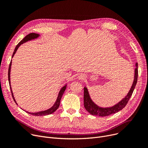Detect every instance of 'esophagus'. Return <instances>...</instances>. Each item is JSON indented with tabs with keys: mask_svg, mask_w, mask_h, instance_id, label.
I'll return each instance as SVG.
<instances>
[{
	"mask_svg": "<svg viewBox=\"0 0 148 148\" xmlns=\"http://www.w3.org/2000/svg\"><path fill=\"white\" fill-rule=\"evenodd\" d=\"M78 77H79V79H84V76L83 75H79Z\"/></svg>",
	"mask_w": 148,
	"mask_h": 148,
	"instance_id": "esophagus-1",
	"label": "esophagus"
}]
</instances>
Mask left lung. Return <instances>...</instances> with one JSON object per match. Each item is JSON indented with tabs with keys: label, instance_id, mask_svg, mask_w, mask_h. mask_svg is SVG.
<instances>
[{
	"label": "left lung",
	"instance_id": "8db88e82",
	"mask_svg": "<svg viewBox=\"0 0 148 148\" xmlns=\"http://www.w3.org/2000/svg\"><path fill=\"white\" fill-rule=\"evenodd\" d=\"M136 68L135 69V75H134V80L132 86L127 95L124 99H123L120 102L115 105L114 106L110 108H101L97 107L96 104H95L91 100L88 90L86 87L84 88V105L86 110L91 115L94 116H99L101 117L107 116L112 114H114L116 112L122 110L128 103L131 96L135 88V87L137 84V78H138V64L136 63Z\"/></svg>",
	"mask_w": 148,
	"mask_h": 148
}]
</instances>
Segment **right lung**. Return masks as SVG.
<instances>
[{
    "label": "right lung",
    "instance_id": "add662e5",
    "mask_svg": "<svg viewBox=\"0 0 148 148\" xmlns=\"http://www.w3.org/2000/svg\"><path fill=\"white\" fill-rule=\"evenodd\" d=\"M38 36H39L38 34H35V33H31V34H29L28 35H27V36H26L22 41H20L19 42V43H18V44L16 46V48H15V49H14V52H13V54H12V58L13 57V56L14 55L15 53L16 52V51H17V49L18 48V47H19L21 45L23 44V43H25V42H26V41H27L28 40H32V39H34V38H36L38 37ZM11 62H11V61L10 66H9V69H8V81H9L10 87V89H11V94H12V98H13L14 101V102L16 103V101H15V99H14V96H13V93H12V90H11V85H10V71H11ZM66 88V86H64V87H63L61 89V90H60V93H59V95H58V97H57V101H56L55 104L53 105V106L52 108H51L50 109H49V110H46V111H43L38 112H32V113H31V112H27V111H26V112H28V113H29V114H31L34 115V116H46V115H49V114H52L53 112H54L56 110H57L58 108V107H60V101H61L62 96L63 93H64ZM16 104H17V103H16Z\"/></svg>",
    "mask_w": 148,
    "mask_h": 148
}]
</instances>
